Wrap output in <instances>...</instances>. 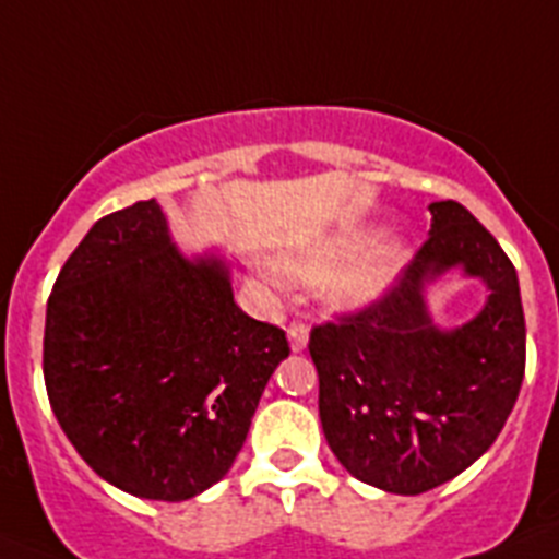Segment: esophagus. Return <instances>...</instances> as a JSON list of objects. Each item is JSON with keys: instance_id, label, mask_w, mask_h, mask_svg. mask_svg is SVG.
Returning a JSON list of instances; mask_svg holds the SVG:
<instances>
[{"instance_id": "34e87169", "label": "esophagus", "mask_w": 559, "mask_h": 559, "mask_svg": "<svg viewBox=\"0 0 559 559\" xmlns=\"http://www.w3.org/2000/svg\"><path fill=\"white\" fill-rule=\"evenodd\" d=\"M308 338H310V330L305 328V324H299V322L290 324L288 341H290V349H294V353H302V349L308 347Z\"/></svg>"}]
</instances>
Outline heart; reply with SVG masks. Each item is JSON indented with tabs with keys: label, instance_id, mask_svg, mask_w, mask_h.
<instances>
[{
	"label": "heart",
	"instance_id": "obj_1",
	"mask_svg": "<svg viewBox=\"0 0 559 559\" xmlns=\"http://www.w3.org/2000/svg\"><path fill=\"white\" fill-rule=\"evenodd\" d=\"M412 257L414 249L406 237H378L374 226H347L283 251L276 265L260 260L254 263V276L274 290L288 283H322L330 276V299L338 308L367 310L392 294Z\"/></svg>",
	"mask_w": 559,
	"mask_h": 559
}]
</instances>
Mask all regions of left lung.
<instances>
[{"label": "left lung", "instance_id": "1", "mask_svg": "<svg viewBox=\"0 0 559 559\" xmlns=\"http://www.w3.org/2000/svg\"><path fill=\"white\" fill-rule=\"evenodd\" d=\"M431 231L397 288L364 313L310 333L319 419L349 476L419 496L496 442L526 367L515 265L456 201H433ZM448 273L485 285L483 310L445 329L430 290Z\"/></svg>", "mask_w": 559, "mask_h": 559}]
</instances>
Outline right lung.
I'll use <instances>...</instances> for the list:
<instances>
[{
    "label": "right lung",
    "instance_id": "obj_1",
    "mask_svg": "<svg viewBox=\"0 0 559 559\" xmlns=\"http://www.w3.org/2000/svg\"><path fill=\"white\" fill-rule=\"evenodd\" d=\"M288 353L283 330L237 308L224 249H181L151 199L97 221L58 274L44 383L103 481L187 501L229 473Z\"/></svg>",
    "mask_w": 559,
    "mask_h": 559
}]
</instances>
